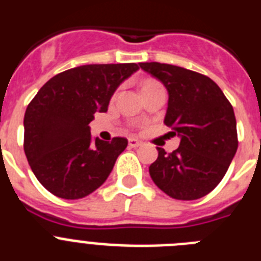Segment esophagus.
<instances>
[{
	"label": "esophagus",
	"instance_id": "1",
	"mask_svg": "<svg viewBox=\"0 0 261 261\" xmlns=\"http://www.w3.org/2000/svg\"><path fill=\"white\" fill-rule=\"evenodd\" d=\"M128 144L130 147H138V146H141L144 142L140 141V140H137V138H129Z\"/></svg>",
	"mask_w": 261,
	"mask_h": 261
}]
</instances>
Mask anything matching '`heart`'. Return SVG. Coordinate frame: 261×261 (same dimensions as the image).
<instances>
[{
	"label": "heart",
	"instance_id": "obj_1",
	"mask_svg": "<svg viewBox=\"0 0 261 261\" xmlns=\"http://www.w3.org/2000/svg\"><path fill=\"white\" fill-rule=\"evenodd\" d=\"M154 84H156V82H154V81H146V82L144 84V87L150 86V85H154ZM144 87H142V89H144Z\"/></svg>",
	"mask_w": 261,
	"mask_h": 261
}]
</instances>
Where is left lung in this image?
I'll return each mask as SVG.
<instances>
[{
    "label": "left lung",
    "mask_w": 261,
    "mask_h": 261,
    "mask_svg": "<svg viewBox=\"0 0 261 261\" xmlns=\"http://www.w3.org/2000/svg\"><path fill=\"white\" fill-rule=\"evenodd\" d=\"M140 66L167 89L165 124L180 137L172 153L158 147L149 167L151 179L172 199H201L220 184L238 149L231 103L213 80L197 71L161 62Z\"/></svg>",
    "instance_id": "left-lung-1"
}]
</instances>
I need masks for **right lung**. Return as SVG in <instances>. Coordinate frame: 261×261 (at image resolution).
Masks as SVG:
<instances>
[{"label": "right lung", "mask_w": 261, "mask_h": 261, "mask_svg": "<svg viewBox=\"0 0 261 261\" xmlns=\"http://www.w3.org/2000/svg\"><path fill=\"white\" fill-rule=\"evenodd\" d=\"M130 64H93L59 73L38 91L24 114V142L32 172L45 190L66 200L82 199L107 180L128 140L102 141L90 135L96 112L138 70Z\"/></svg>", "instance_id": "add662e5"}]
</instances>
